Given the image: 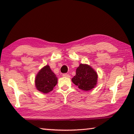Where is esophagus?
Masks as SVG:
<instances>
[{
  "instance_id": "1",
  "label": "esophagus",
  "mask_w": 134,
  "mask_h": 134,
  "mask_svg": "<svg viewBox=\"0 0 134 134\" xmlns=\"http://www.w3.org/2000/svg\"><path fill=\"white\" fill-rule=\"evenodd\" d=\"M63 77H70V76L69 75V74H67V73H64L63 74Z\"/></svg>"
}]
</instances>
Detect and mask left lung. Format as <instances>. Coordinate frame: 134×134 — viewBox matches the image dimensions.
<instances>
[{
	"label": "left lung",
	"instance_id": "obj_1",
	"mask_svg": "<svg viewBox=\"0 0 134 134\" xmlns=\"http://www.w3.org/2000/svg\"><path fill=\"white\" fill-rule=\"evenodd\" d=\"M97 72L86 64H80L77 68L76 76L72 78L71 81L79 89L87 91L93 89L97 83Z\"/></svg>",
	"mask_w": 134,
	"mask_h": 134
}]
</instances>
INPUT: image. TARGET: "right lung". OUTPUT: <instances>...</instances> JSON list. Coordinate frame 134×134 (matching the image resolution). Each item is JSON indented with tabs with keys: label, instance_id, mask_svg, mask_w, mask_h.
<instances>
[{
	"label": "right lung",
	"instance_id": "obj_1",
	"mask_svg": "<svg viewBox=\"0 0 134 134\" xmlns=\"http://www.w3.org/2000/svg\"><path fill=\"white\" fill-rule=\"evenodd\" d=\"M57 77L52 71L50 67L47 65L42 67L36 75L35 87L43 93H48L53 90L57 83Z\"/></svg>",
	"mask_w": 134,
	"mask_h": 134
}]
</instances>
